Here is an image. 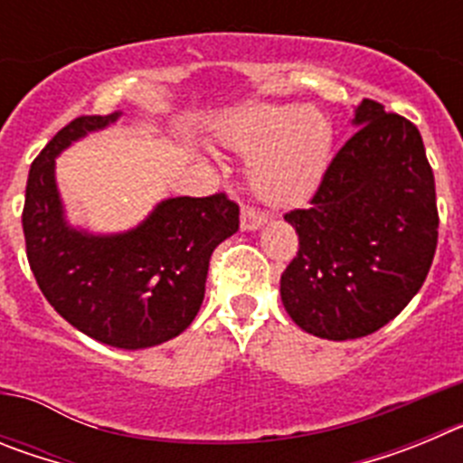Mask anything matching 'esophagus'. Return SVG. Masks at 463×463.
I'll return each instance as SVG.
<instances>
[{
  "label": "esophagus",
  "mask_w": 463,
  "mask_h": 463,
  "mask_svg": "<svg viewBox=\"0 0 463 463\" xmlns=\"http://www.w3.org/2000/svg\"><path fill=\"white\" fill-rule=\"evenodd\" d=\"M264 222H267V215H264V213L255 211V208H243V211H241V229H243V232H257Z\"/></svg>",
  "instance_id": "esophagus-1"
}]
</instances>
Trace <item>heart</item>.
<instances>
[{
	"instance_id": "1",
	"label": "heart",
	"mask_w": 463,
	"mask_h": 463,
	"mask_svg": "<svg viewBox=\"0 0 463 463\" xmlns=\"http://www.w3.org/2000/svg\"><path fill=\"white\" fill-rule=\"evenodd\" d=\"M220 141L250 157L248 178L260 199L294 206L320 185L334 146V127L317 109L297 104H252L229 113Z\"/></svg>"
}]
</instances>
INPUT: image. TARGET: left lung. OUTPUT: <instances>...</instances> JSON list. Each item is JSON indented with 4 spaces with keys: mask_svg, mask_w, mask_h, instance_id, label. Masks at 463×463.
Instances as JSON below:
<instances>
[{
    "mask_svg": "<svg viewBox=\"0 0 463 463\" xmlns=\"http://www.w3.org/2000/svg\"><path fill=\"white\" fill-rule=\"evenodd\" d=\"M357 132L331 159L308 208L285 215L298 252L280 298L326 341L369 336L420 292L439 243L436 183L417 127L384 106H354Z\"/></svg>",
    "mask_w": 463,
    "mask_h": 463,
    "instance_id": "1",
    "label": "left lung"
}]
</instances>
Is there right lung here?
<instances>
[{
  "label": "right lung",
  "mask_w": 463,
  "mask_h": 463,
  "mask_svg": "<svg viewBox=\"0 0 463 463\" xmlns=\"http://www.w3.org/2000/svg\"><path fill=\"white\" fill-rule=\"evenodd\" d=\"M120 116L76 118L41 150L24 190L23 232L41 292L69 325L104 345L143 350L192 325L213 250L239 232V206L224 194L171 196L127 232L73 227L57 190L55 159Z\"/></svg>",
  "instance_id": "right-lung-1"
}]
</instances>
